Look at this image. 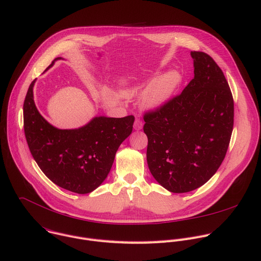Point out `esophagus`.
Masks as SVG:
<instances>
[{
	"label": "esophagus",
	"mask_w": 261,
	"mask_h": 261,
	"mask_svg": "<svg viewBox=\"0 0 261 261\" xmlns=\"http://www.w3.org/2000/svg\"><path fill=\"white\" fill-rule=\"evenodd\" d=\"M143 126H144V122L141 121L139 117H136L135 122H134V129L135 130H140L141 128H143Z\"/></svg>",
	"instance_id": "esophagus-1"
}]
</instances>
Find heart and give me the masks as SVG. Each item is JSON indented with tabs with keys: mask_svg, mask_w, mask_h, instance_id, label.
Instances as JSON below:
<instances>
[{
	"mask_svg": "<svg viewBox=\"0 0 261 261\" xmlns=\"http://www.w3.org/2000/svg\"><path fill=\"white\" fill-rule=\"evenodd\" d=\"M180 80L181 79L178 73L170 72L155 80L148 88L136 87L131 90L130 94L131 96H137V94L145 93V106L150 109H157L168 102L174 90L179 85Z\"/></svg>",
	"mask_w": 261,
	"mask_h": 261,
	"instance_id": "obj_1",
	"label": "heart"
}]
</instances>
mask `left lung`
<instances>
[{"label":"left lung","instance_id":"1","mask_svg":"<svg viewBox=\"0 0 261 261\" xmlns=\"http://www.w3.org/2000/svg\"><path fill=\"white\" fill-rule=\"evenodd\" d=\"M191 55L194 79L178 96L144 114L150 172L176 194L194 191L217 173L234 121L233 97L222 69L204 52Z\"/></svg>","mask_w":261,"mask_h":261}]
</instances>
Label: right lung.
Masks as SVG:
<instances>
[{
  "label": "right lung",
  "mask_w": 261,
  "mask_h": 261,
  "mask_svg": "<svg viewBox=\"0 0 261 261\" xmlns=\"http://www.w3.org/2000/svg\"><path fill=\"white\" fill-rule=\"evenodd\" d=\"M34 83L23 102V130L34 160L56 185L76 194L91 193L109 174L118 147L132 132L134 116H97L78 129H57L38 112Z\"/></svg>",
  "instance_id": "1"
}]
</instances>
